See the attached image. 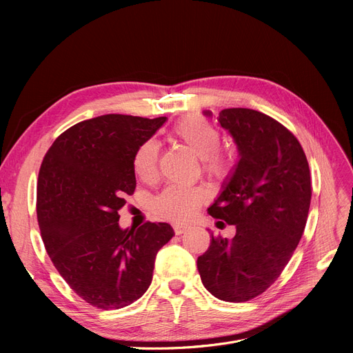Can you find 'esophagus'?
Here are the masks:
<instances>
[{
  "label": "esophagus",
  "instance_id": "obj_1",
  "mask_svg": "<svg viewBox=\"0 0 353 353\" xmlns=\"http://www.w3.org/2000/svg\"><path fill=\"white\" fill-rule=\"evenodd\" d=\"M188 230V226H183V225H174V233L179 236V234H183L184 232Z\"/></svg>",
  "mask_w": 353,
  "mask_h": 353
}]
</instances>
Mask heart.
<instances>
[{
    "label": "heart",
    "mask_w": 353,
    "mask_h": 353,
    "mask_svg": "<svg viewBox=\"0 0 353 353\" xmlns=\"http://www.w3.org/2000/svg\"><path fill=\"white\" fill-rule=\"evenodd\" d=\"M174 137L186 145L203 163V170L209 176L220 177L229 173L233 164L232 154L219 150L220 133L206 119L200 116H188L180 120L174 130ZM159 147L154 140L143 141L133 156V172L137 179L150 181L157 172ZM209 199L205 188H165L153 200V210L163 219L176 221L189 220L197 209Z\"/></svg>",
    "instance_id": "b5f03b06"
}]
</instances>
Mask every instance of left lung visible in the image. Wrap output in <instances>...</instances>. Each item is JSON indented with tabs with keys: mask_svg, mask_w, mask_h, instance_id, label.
Masks as SVG:
<instances>
[{
	"mask_svg": "<svg viewBox=\"0 0 353 353\" xmlns=\"http://www.w3.org/2000/svg\"><path fill=\"white\" fill-rule=\"evenodd\" d=\"M212 116V111H203ZM233 137L239 160L208 209L217 226L234 225L233 239L214 237L199 256L201 283L225 302L263 293L290 261L303 234L312 196L303 148L279 121L250 108L217 117Z\"/></svg>",
	"mask_w": 353,
	"mask_h": 353,
	"instance_id": "1",
	"label": "left lung"
}]
</instances>
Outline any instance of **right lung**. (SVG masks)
Segmentation results:
<instances>
[{
	"label": "right lung",
	"mask_w": 353,
	"mask_h": 353,
	"mask_svg": "<svg viewBox=\"0 0 353 353\" xmlns=\"http://www.w3.org/2000/svg\"><path fill=\"white\" fill-rule=\"evenodd\" d=\"M167 117L105 114L70 127L41 163L37 219L55 269L81 299L120 309L145 293L157 252L174 236L169 223L121 229L119 210L133 194L136 148Z\"/></svg>",
	"instance_id": "1"
}]
</instances>
